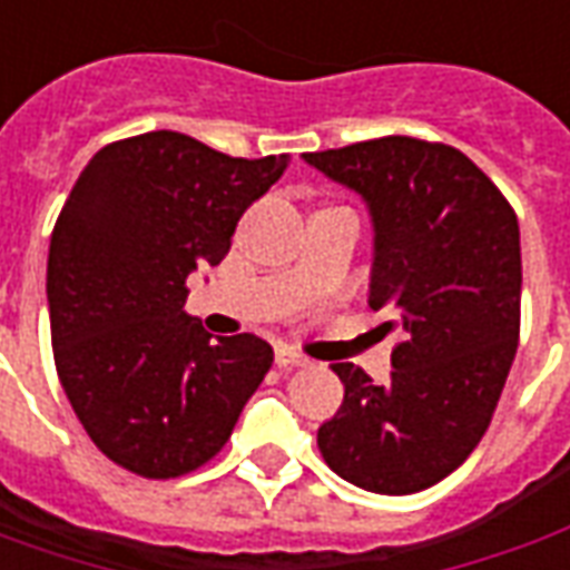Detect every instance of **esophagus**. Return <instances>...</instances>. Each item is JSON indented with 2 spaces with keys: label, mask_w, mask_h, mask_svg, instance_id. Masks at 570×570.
<instances>
[{
  "label": "esophagus",
  "mask_w": 570,
  "mask_h": 570,
  "mask_svg": "<svg viewBox=\"0 0 570 570\" xmlns=\"http://www.w3.org/2000/svg\"><path fill=\"white\" fill-rule=\"evenodd\" d=\"M274 363L281 366V370H293V366H308V360L296 354L293 347H277L274 351Z\"/></svg>",
  "instance_id": "1"
}]
</instances>
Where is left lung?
<instances>
[{"label": "left lung", "mask_w": 570, "mask_h": 570, "mask_svg": "<svg viewBox=\"0 0 570 570\" xmlns=\"http://www.w3.org/2000/svg\"><path fill=\"white\" fill-rule=\"evenodd\" d=\"M372 219L370 308L400 330L391 379L335 363L345 400L317 430L326 464L357 489L415 494L464 464L489 430L519 345V223L464 151L382 137L308 151Z\"/></svg>", "instance_id": "obj_1"}]
</instances>
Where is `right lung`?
Here are the masks:
<instances>
[{"label": "right lung", "instance_id": "add662e5", "mask_svg": "<svg viewBox=\"0 0 570 570\" xmlns=\"http://www.w3.org/2000/svg\"><path fill=\"white\" fill-rule=\"evenodd\" d=\"M286 164L289 155L247 161L151 130L97 151L57 216V375L94 445L137 476L207 464L272 370L259 335L210 338L186 311V277L225 259L237 219Z\"/></svg>", "mask_w": 570, "mask_h": 570}]
</instances>
